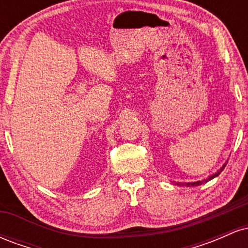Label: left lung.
<instances>
[{
	"instance_id": "left-lung-1",
	"label": "left lung",
	"mask_w": 248,
	"mask_h": 248,
	"mask_svg": "<svg viewBox=\"0 0 248 248\" xmlns=\"http://www.w3.org/2000/svg\"><path fill=\"white\" fill-rule=\"evenodd\" d=\"M226 167V163H224V166L220 168V169L218 170L217 172H215L213 175L209 176L207 178H204V179H201V181H196V182H187V183H183V182H173V183H176L177 186H202V184L206 183V182L211 181V179H213L215 177H217V176H219V173H220L221 171L224 170V168Z\"/></svg>"
}]
</instances>
